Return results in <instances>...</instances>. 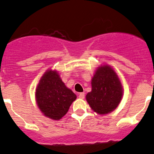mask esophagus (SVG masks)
I'll return each mask as SVG.
<instances>
[{"label":"esophagus","mask_w":154,"mask_h":154,"mask_svg":"<svg viewBox=\"0 0 154 154\" xmlns=\"http://www.w3.org/2000/svg\"><path fill=\"white\" fill-rule=\"evenodd\" d=\"M85 93H80L79 94V99H84V98H85Z\"/></svg>","instance_id":"esophagus-1"}]
</instances>
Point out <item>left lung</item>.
Here are the masks:
<instances>
[{
  "instance_id": "1",
  "label": "left lung",
  "mask_w": 154,
  "mask_h": 154,
  "mask_svg": "<svg viewBox=\"0 0 154 154\" xmlns=\"http://www.w3.org/2000/svg\"><path fill=\"white\" fill-rule=\"evenodd\" d=\"M92 91L86 96L92 110L107 114L115 110L122 97V87L116 73L107 65L98 68L92 79Z\"/></svg>"
}]
</instances>
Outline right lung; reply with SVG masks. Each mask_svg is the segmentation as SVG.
Instances as JSON below:
<instances>
[{
	"instance_id": "add662e5",
	"label": "right lung",
	"mask_w": 154,
	"mask_h": 154,
	"mask_svg": "<svg viewBox=\"0 0 154 154\" xmlns=\"http://www.w3.org/2000/svg\"><path fill=\"white\" fill-rule=\"evenodd\" d=\"M38 106L44 116L58 120L67 112L76 95L68 89L59 75L51 69L45 72L35 92Z\"/></svg>"
}]
</instances>
